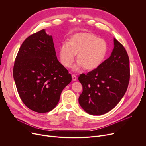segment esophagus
Listing matches in <instances>:
<instances>
[{
	"label": "esophagus",
	"mask_w": 146,
	"mask_h": 146,
	"mask_svg": "<svg viewBox=\"0 0 146 146\" xmlns=\"http://www.w3.org/2000/svg\"><path fill=\"white\" fill-rule=\"evenodd\" d=\"M72 80L73 81H76L77 80V77L74 74H72Z\"/></svg>",
	"instance_id": "esophagus-1"
}]
</instances>
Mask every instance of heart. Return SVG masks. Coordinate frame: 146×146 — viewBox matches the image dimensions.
<instances>
[{
  "label": "heart",
  "instance_id": "b5f03b06",
  "mask_svg": "<svg viewBox=\"0 0 146 146\" xmlns=\"http://www.w3.org/2000/svg\"><path fill=\"white\" fill-rule=\"evenodd\" d=\"M108 52L106 41L90 32H80L73 35L68 43L62 44L59 50L61 64L70 68L77 55L74 70L83 68L90 71L98 68L105 59Z\"/></svg>",
  "mask_w": 146,
  "mask_h": 146
}]
</instances>
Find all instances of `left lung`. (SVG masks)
Instances as JSON below:
<instances>
[{
    "label": "left lung",
    "mask_w": 146,
    "mask_h": 146,
    "mask_svg": "<svg viewBox=\"0 0 146 146\" xmlns=\"http://www.w3.org/2000/svg\"><path fill=\"white\" fill-rule=\"evenodd\" d=\"M129 70L128 54L114 38V48L110 56L96 69L78 77L83 90L78 98L81 107L93 115L111 110L127 91Z\"/></svg>",
    "instance_id": "left-lung-1"
}]
</instances>
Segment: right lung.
I'll list each match as a JSON object with an SVG mask.
<instances>
[{
  "instance_id": "right-lung-1",
  "label": "right lung",
  "mask_w": 146,
  "mask_h": 146,
  "mask_svg": "<svg viewBox=\"0 0 146 146\" xmlns=\"http://www.w3.org/2000/svg\"><path fill=\"white\" fill-rule=\"evenodd\" d=\"M16 87L25 106L39 113L54 109L71 74L58 61L51 35L41 30L19 48L13 68Z\"/></svg>"
}]
</instances>
